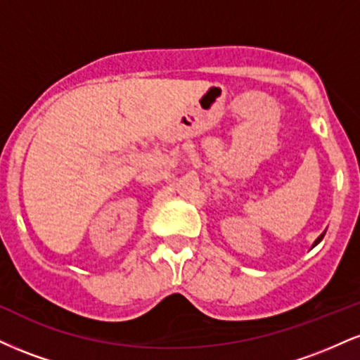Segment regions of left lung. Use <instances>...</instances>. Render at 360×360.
Masks as SVG:
<instances>
[{
  "label": "left lung",
  "mask_w": 360,
  "mask_h": 360,
  "mask_svg": "<svg viewBox=\"0 0 360 360\" xmlns=\"http://www.w3.org/2000/svg\"><path fill=\"white\" fill-rule=\"evenodd\" d=\"M323 235H325V233H321V235H320V237H318V238H316V242H315V243H313V245H316V243H318V242H320V240H321V238H323Z\"/></svg>",
  "instance_id": "obj_1"
}]
</instances>
